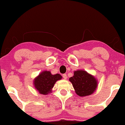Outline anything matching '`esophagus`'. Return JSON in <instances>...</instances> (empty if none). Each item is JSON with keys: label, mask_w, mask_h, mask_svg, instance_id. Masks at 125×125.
Here are the masks:
<instances>
[{"label": "esophagus", "mask_w": 125, "mask_h": 125, "mask_svg": "<svg viewBox=\"0 0 125 125\" xmlns=\"http://www.w3.org/2000/svg\"><path fill=\"white\" fill-rule=\"evenodd\" d=\"M62 76H63V79H66L67 77V74H63Z\"/></svg>", "instance_id": "1"}]
</instances>
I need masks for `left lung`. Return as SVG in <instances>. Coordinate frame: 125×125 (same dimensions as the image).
I'll return each mask as SVG.
<instances>
[{
	"mask_svg": "<svg viewBox=\"0 0 125 125\" xmlns=\"http://www.w3.org/2000/svg\"><path fill=\"white\" fill-rule=\"evenodd\" d=\"M69 80L72 83L76 94L81 97L92 94L98 86L95 77L83 70L74 71L73 76Z\"/></svg>",
	"mask_w": 125,
	"mask_h": 125,
	"instance_id": "8db88e82",
	"label": "left lung"
}]
</instances>
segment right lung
<instances>
[{
  "label": "right lung",
  "instance_id": "add662e5",
  "mask_svg": "<svg viewBox=\"0 0 125 125\" xmlns=\"http://www.w3.org/2000/svg\"><path fill=\"white\" fill-rule=\"evenodd\" d=\"M62 78V76L58 73L52 74L50 71H44L34 79L33 85L40 94L47 95L52 92V89L57 81Z\"/></svg>",
  "mask_w": 125,
  "mask_h": 125
}]
</instances>
